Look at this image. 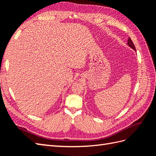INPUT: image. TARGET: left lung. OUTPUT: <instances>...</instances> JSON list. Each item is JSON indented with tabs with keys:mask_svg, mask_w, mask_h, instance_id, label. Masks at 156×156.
Listing matches in <instances>:
<instances>
[{
	"mask_svg": "<svg viewBox=\"0 0 156 156\" xmlns=\"http://www.w3.org/2000/svg\"><path fill=\"white\" fill-rule=\"evenodd\" d=\"M127 44H128V45L129 47H131V48H132V49L136 50L135 46H134V44H133V42L132 41V40H131V38H129L128 41V42H127Z\"/></svg>",
	"mask_w": 156,
	"mask_h": 156,
	"instance_id": "1",
	"label": "left lung"
}]
</instances>
